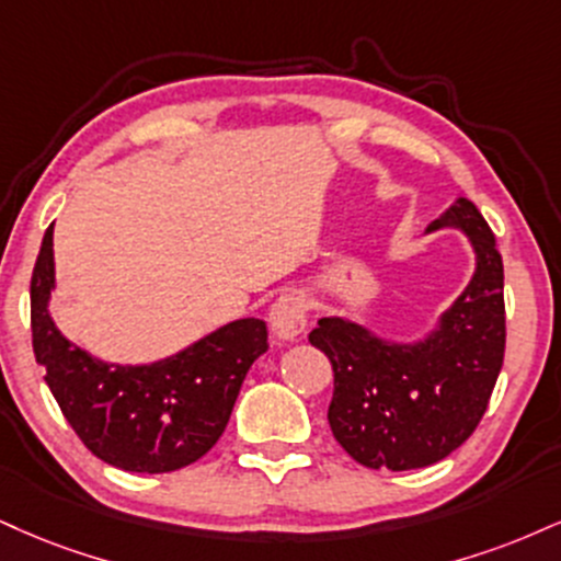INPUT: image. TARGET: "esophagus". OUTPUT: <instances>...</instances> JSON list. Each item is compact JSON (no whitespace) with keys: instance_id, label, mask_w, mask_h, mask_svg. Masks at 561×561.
Here are the masks:
<instances>
[{"instance_id":"obj_1","label":"esophagus","mask_w":561,"mask_h":561,"mask_svg":"<svg viewBox=\"0 0 561 561\" xmlns=\"http://www.w3.org/2000/svg\"><path fill=\"white\" fill-rule=\"evenodd\" d=\"M268 323H272V332L279 336V340H298L302 329H306V306H302V300L295 293L282 295V298L272 306Z\"/></svg>"}]
</instances>
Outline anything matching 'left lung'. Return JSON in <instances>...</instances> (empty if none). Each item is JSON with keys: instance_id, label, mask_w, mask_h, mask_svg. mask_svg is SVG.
<instances>
[{"instance_id": "8db88e82", "label": "left lung", "mask_w": 561, "mask_h": 561, "mask_svg": "<svg viewBox=\"0 0 561 561\" xmlns=\"http://www.w3.org/2000/svg\"><path fill=\"white\" fill-rule=\"evenodd\" d=\"M442 229L468 238L476 266L434 327L397 340L350 316H327L308 336L334 368L332 434L366 468L415 470L451 455L481 423L502 370L504 266L494 234L468 198L423 234Z\"/></svg>"}]
</instances>
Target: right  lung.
Listing matches in <instances>:
<instances>
[{
	"label": "right lung",
	"instance_id": "right-lung-1",
	"mask_svg": "<svg viewBox=\"0 0 561 561\" xmlns=\"http://www.w3.org/2000/svg\"><path fill=\"white\" fill-rule=\"evenodd\" d=\"M54 289L51 225L31 276L33 353L80 442L130 473H170L201 460L225 434L248 368L268 350L266 323L229 321L174 355L114 363L59 332Z\"/></svg>",
	"mask_w": 561,
	"mask_h": 561
}]
</instances>
